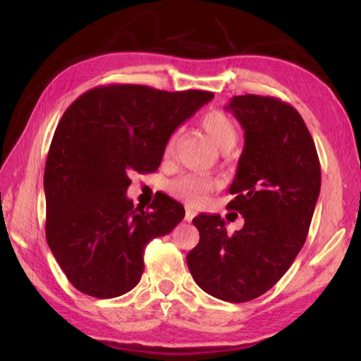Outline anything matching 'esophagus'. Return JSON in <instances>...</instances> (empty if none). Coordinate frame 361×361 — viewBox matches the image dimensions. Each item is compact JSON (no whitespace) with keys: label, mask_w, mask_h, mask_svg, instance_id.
I'll return each instance as SVG.
<instances>
[{"label":"esophagus","mask_w":361,"mask_h":361,"mask_svg":"<svg viewBox=\"0 0 361 361\" xmlns=\"http://www.w3.org/2000/svg\"><path fill=\"white\" fill-rule=\"evenodd\" d=\"M194 216H195V212L191 209V207H186V215H185L186 221H192Z\"/></svg>","instance_id":"34e87169"}]
</instances>
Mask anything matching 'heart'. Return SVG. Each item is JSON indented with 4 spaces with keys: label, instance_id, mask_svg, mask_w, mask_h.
Wrapping results in <instances>:
<instances>
[{
    "label": "heart",
    "instance_id": "heart-1",
    "mask_svg": "<svg viewBox=\"0 0 361 361\" xmlns=\"http://www.w3.org/2000/svg\"><path fill=\"white\" fill-rule=\"evenodd\" d=\"M200 126L204 130L209 133V137L213 140L219 149L228 151L237 142V126L231 116L223 111V109H212L200 118ZM176 143V133H172L169 137L164 152L166 156L172 154ZM218 186V181L210 176H204L199 173H186L170 183V191L176 197H180L192 205L204 204L209 194Z\"/></svg>",
    "mask_w": 361,
    "mask_h": 361
}]
</instances>
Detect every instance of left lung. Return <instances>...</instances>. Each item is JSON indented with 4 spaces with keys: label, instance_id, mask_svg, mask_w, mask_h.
Returning a JSON list of instances; mask_svg holds the SVG:
<instances>
[{
    "label": "left lung",
    "instance_id": "obj_1",
    "mask_svg": "<svg viewBox=\"0 0 361 361\" xmlns=\"http://www.w3.org/2000/svg\"><path fill=\"white\" fill-rule=\"evenodd\" d=\"M228 111L245 130V146L228 192L229 210L245 218L228 235L219 215L192 219L199 243L189 272L205 293L247 302L271 290L301 252L320 194L315 143L295 108L276 97H232Z\"/></svg>",
    "mask_w": 361,
    "mask_h": 361
}]
</instances>
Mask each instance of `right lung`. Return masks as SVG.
Masks as SVG:
<instances>
[{
  "label": "right lung",
  "instance_id": "right-lung-1",
  "mask_svg": "<svg viewBox=\"0 0 361 361\" xmlns=\"http://www.w3.org/2000/svg\"><path fill=\"white\" fill-rule=\"evenodd\" d=\"M212 99L205 90L111 84L63 113L44 170L46 240L76 290L108 299L140 282L146 245L172 232L185 207L162 194L138 212L126 195L129 175L156 172L169 137Z\"/></svg>",
  "mask_w": 361,
  "mask_h": 361
}]
</instances>
